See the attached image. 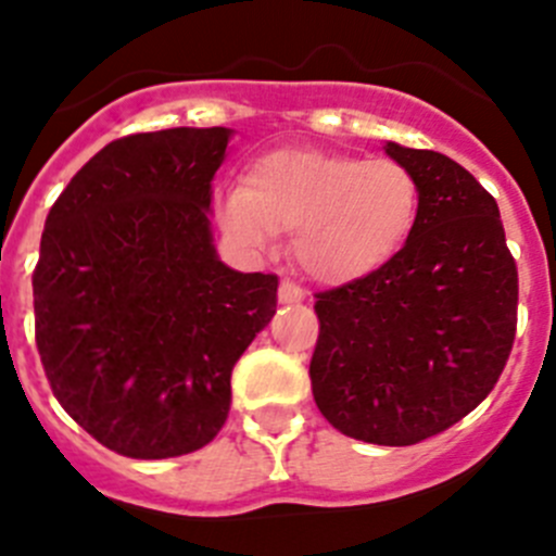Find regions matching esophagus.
Segmentation results:
<instances>
[{"label":"esophagus","instance_id":"1","mask_svg":"<svg viewBox=\"0 0 556 556\" xmlns=\"http://www.w3.org/2000/svg\"><path fill=\"white\" fill-rule=\"evenodd\" d=\"M305 294H303V289L298 287V283H292V281H281V287H278V300H281V303H300V300H303Z\"/></svg>","mask_w":556,"mask_h":556}]
</instances>
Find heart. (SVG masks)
Segmentation results:
<instances>
[{"mask_svg": "<svg viewBox=\"0 0 556 556\" xmlns=\"http://www.w3.org/2000/svg\"><path fill=\"white\" fill-rule=\"evenodd\" d=\"M223 231L253 253L292 231L300 267L323 283H350L389 264L419 217V181L402 162L317 149L269 151L242 187L217 192Z\"/></svg>", "mask_w": 556, "mask_h": 556, "instance_id": "1", "label": "heart"}]
</instances>
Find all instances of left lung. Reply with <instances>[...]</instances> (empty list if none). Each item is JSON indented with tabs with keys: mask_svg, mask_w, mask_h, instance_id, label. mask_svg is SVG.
Masks as SVG:
<instances>
[{
	"mask_svg": "<svg viewBox=\"0 0 556 556\" xmlns=\"http://www.w3.org/2000/svg\"><path fill=\"white\" fill-rule=\"evenodd\" d=\"M419 181L402 251L319 292L312 391L319 414L366 444L410 446L471 414L516 339L518 269L491 192L438 151L386 142Z\"/></svg>",
	"mask_w": 556,
	"mask_h": 556,
	"instance_id": "8db88e82",
	"label": "left lung"
}]
</instances>
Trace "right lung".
Instances as JSON below:
<instances>
[{
    "label": "right lung",
    "mask_w": 556,
    "mask_h": 556,
    "mask_svg": "<svg viewBox=\"0 0 556 556\" xmlns=\"http://www.w3.org/2000/svg\"><path fill=\"white\" fill-rule=\"evenodd\" d=\"M231 129L112 140L46 217L35 341L65 414L140 460L206 446L231 410V369L278 303V278L237 273L212 237V178Z\"/></svg>",
    "instance_id": "add662e5"
}]
</instances>
